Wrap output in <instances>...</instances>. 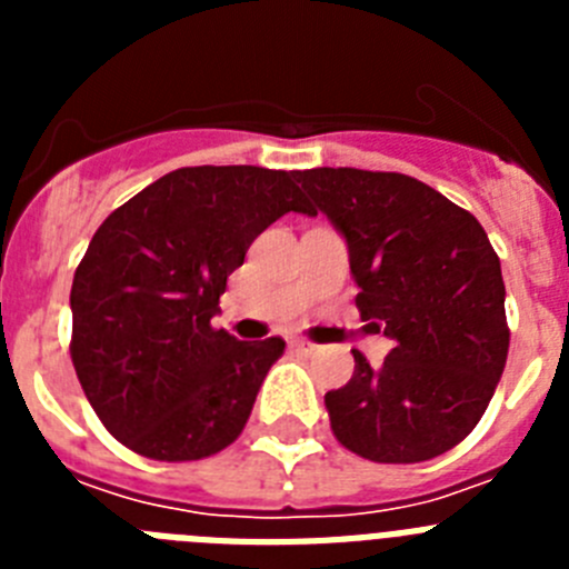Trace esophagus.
Wrapping results in <instances>:
<instances>
[{
  "label": "esophagus",
  "instance_id": "34e87169",
  "mask_svg": "<svg viewBox=\"0 0 569 569\" xmlns=\"http://www.w3.org/2000/svg\"><path fill=\"white\" fill-rule=\"evenodd\" d=\"M290 345H293L296 353H301V356L319 353V345H316V341H310V339H293Z\"/></svg>",
  "mask_w": 569,
  "mask_h": 569
}]
</instances>
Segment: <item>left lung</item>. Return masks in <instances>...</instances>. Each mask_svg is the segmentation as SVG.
Masks as SVG:
<instances>
[{
    "mask_svg": "<svg viewBox=\"0 0 569 569\" xmlns=\"http://www.w3.org/2000/svg\"><path fill=\"white\" fill-rule=\"evenodd\" d=\"M310 213L350 250L361 319L396 341L379 370L353 350V379L325 396L341 447L379 465L453 450L490 405L507 365L501 261L472 213L405 173L299 170Z\"/></svg>",
    "mask_w": 569,
    "mask_h": 569,
    "instance_id": "obj_1",
    "label": "left lung"
}]
</instances>
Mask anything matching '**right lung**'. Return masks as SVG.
<instances>
[{
  "label": "right lung",
  "instance_id": "1",
  "mask_svg": "<svg viewBox=\"0 0 569 569\" xmlns=\"http://www.w3.org/2000/svg\"><path fill=\"white\" fill-rule=\"evenodd\" d=\"M310 202L284 170L199 164L156 179L99 224L70 288V359L113 439L196 461L239 439L284 341L210 325L256 236Z\"/></svg>",
  "mask_w": 569,
  "mask_h": 569
}]
</instances>
